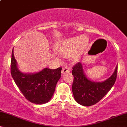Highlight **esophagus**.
I'll return each instance as SVG.
<instances>
[{"label": "esophagus", "mask_w": 127, "mask_h": 127, "mask_svg": "<svg viewBox=\"0 0 127 127\" xmlns=\"http://www.w3.org/2000/svg\"><path fill=\"white\" fill-rule=\"evenodd\" d=\"M70 67L68 66L64 67V68H62V74L65 73L66 72H70Z\"/></svg>", "instance_id": "34e87169"}]
</instances>
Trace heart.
<instances>
[{
	"label": "heart",
	"mask_w": 127,
	"mask_h": 127,
	"mask_svg": "<svg viewBox=\"0 0 127 127\" xmlns=\"http://www.w3.org/2000/svg\"><path fill=\"white\" fill-rule=\"evenodd\" d=\"M88 43V40L86 36H77L64 40L59 41L55 46V51L61 56L69 57L76 50L72 59L74 61H77L80 57V52L86 48Z\"/></svg>",
	"instance_id": "obj_1"
}]
</instances>
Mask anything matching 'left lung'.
I'll return each instance as SVG.
<instances>
[{"instance_id":"obj_1","label":"left lung","mask_w":127,"mask_h":127,"mask_svg":"<svg viewBox=\"0 0 127 127\" xmlns=\"http://www.w3.org/2000/svg\"><path fill=\"white\" fill-rule=\"evenodd\" d=\"M72 73L74 77L72 92L76 101L81 105L90 106L101 100L114 84L117 78V66L113 74L103 82H94L87 79L80 62L73 66Z\"/></svg>"}]
</instances>
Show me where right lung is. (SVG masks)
Segmentation results:
<instances>
[{"mask_svg": "<svg viewBox=\"0 0 127 127\" xmlns=\"http://www.w3.org/2000/svg\"><path fill=\"white\" fill-rule=\"evenodd\" d=\"M61 67L55 69L44 68L37 73H22L17 68L13 49L12 51L11 76L24 96L32 103L41 105L51 99L61 77Z\"/></svg>", "mask_w": 127, "mask_h": 127, "instance_id": "1", "label": "right lung"}]
</instances>
